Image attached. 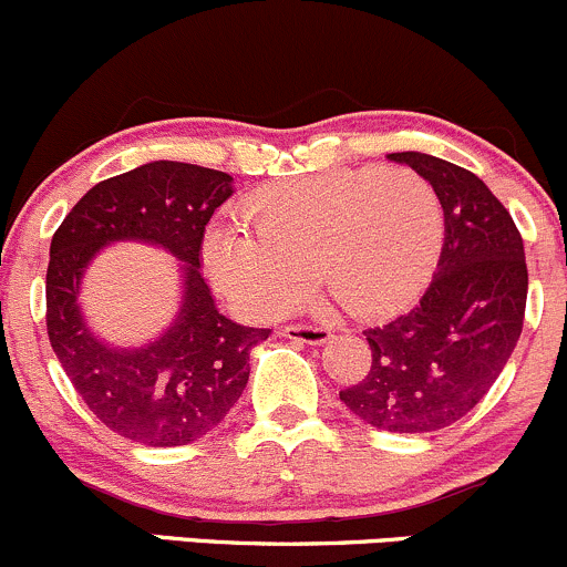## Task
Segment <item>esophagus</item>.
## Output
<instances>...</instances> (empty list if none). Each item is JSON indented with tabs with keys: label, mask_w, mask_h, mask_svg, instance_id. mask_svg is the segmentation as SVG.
<instances>
[{
	"label": "esophagus",
	"mask_w": 567,
	"mask_h": 567,
	"mask_svg": "<svg viewBox=\"0 0 567 567\" xmlns=\"http://www.w3.org/2000/svg\"><path fill=\"white\" fill-rule=\"evenodd\" d=\"M282 337L301 344H326L331 339V331L320 329V326H288V329H282Z\"/></svg>",
	"instance_id": "esophagus-1"
}]
</instances>
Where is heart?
I'll return each instance as SVG.
<instances>
[{
    "mask_svg": "<svg viewBox=\"0 0 567 567\" xmlns=\"http://www.w3.org/2000/svg\"><path fill=\"white\" fill-rule=\"evenodd\" d=\"M238 223L204 236L219 293L252 318H277L318 270L355 318H380L419 293L443 244V206L410 168H355L255 189Z\"/></svg>",
    "mask_w": 567,
    "mask_h": 567,
    "instance_id": "heart-1",
    "label": "heart"
}]
</instances>
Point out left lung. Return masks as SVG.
Masks as SVG:
<instances>
[{"label":"left lung","mask_w":567,"mask_h":567,"mask_svg":"<svg viewBox=\"0 0 567 567\" xmlns=\"http://www.w3.org/2000/svg\"><path fill=\"white\" fill-rule=\"evenodd\" d=\"M389 159L434 187L443 206V249L421 301L363 331L372 369L339 399L363 424L426 434L464 419L508 363L522 337L527 264L508 208L478 176L421 152Z\"/></svg>","instance_id":"left-lung-1"}]
</instances>
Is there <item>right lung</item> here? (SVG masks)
<instances>
[{
  "mask_svg": "<svg viewBox=\"0 0 567 567\" xmlns=\"http://www.w3.org/2000/svg\"><path fill=\"white\" fill-rule=\"evenodd\" d=\"M234 176L154 159L94 184L51 238L48 339L70 383L105 426L133 443L174 449L217 429L249 380V353L268 329L225 318L200 277L206 223L234 195ZM135 240L177 258L175 320L138 346H113L87 326L85 268L111 243Z\"/></svg>",
  "mask_w": 567,
  "mask_h": 567,
  "instance_id": "obj_1",
  "label": "right lung"
}]
</instances>
